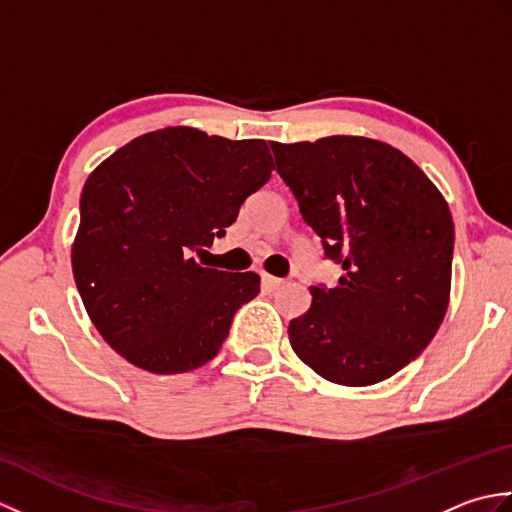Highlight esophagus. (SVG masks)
<instances>
[{"label":"esophagus","instance_id":"esophagus-1","mask_svg":"<svg viewBox=\"0 0 512 512\" xmlns=\"http://www.w3.org/2000/svg\"><path fill=\"white\" fill-rule=\"evenodd\" d=\"M262 284H264L268 290H277V288L284 286V279L273 277V275H268V273H262Z\"/></svg>","mask_w":512,"mask_h":512}]
</instances>
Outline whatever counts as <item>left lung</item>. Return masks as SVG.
<instances>
[{"label":"left lung","instance_id":"obj_1","mask_svg":"<svg viewBox=\"0 0 512 512\" xmlns=\"http://www.w3.org/2000/svg\"><path fill=\"white\" fill-rule=\"evenodd\" d=\"M277 173L317 233L339 284L310 286L290 345L319 376L365 387L394 376L436 336L449 306L453 220L418 165L361 136L270 143Z\"/></svg>","mask_w":512,"mask_h":512}]
</instances>
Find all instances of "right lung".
<instances>
[{"label":"right lung","instance_id":"1","mask_svg":"<svg viewBox=\"0 0 512 512\" xmlns=\"http://www.w3.org/2000/svg\"><path fill=\"white\" fill-rule=\"evenodd\" d=\"M264 140L169 127L121 147L88 178L72 248L74 281L96 330L129 363L182 374L209 363L259 275L204 268L215 237L270 180Z\"/></svg>","mask_w":512,"mask_h":512}]
</instances>
